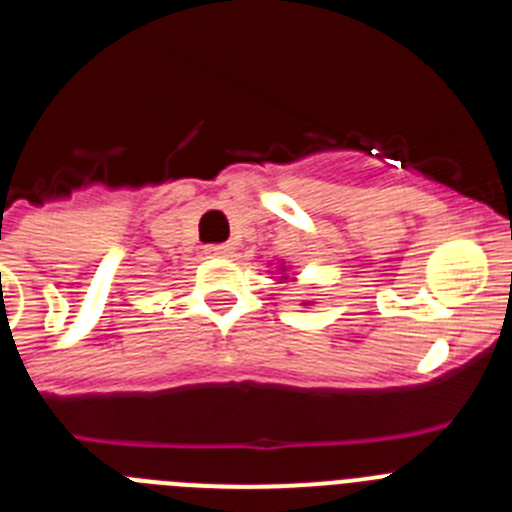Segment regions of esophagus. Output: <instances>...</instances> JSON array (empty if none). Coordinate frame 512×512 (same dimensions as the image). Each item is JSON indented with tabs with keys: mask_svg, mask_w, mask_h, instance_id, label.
Listing matches in <instances>:
<instances>
[{
	"mask_svg": "<svg viewBox=\"0 0 512 512\" xmlns=\"http://www.w3.org/2000/svg\"><path fill=\"white\" fill-rule=\"evenodd\" d=\"M207 256H230L233 253V246L230 243H210V246L205 248Z\"/></svg>",
	"mask_w": 512,
	"mask_h": 512,
	"instance_id": "obj_1",
	"label": "esophagus"
}]
</instances>
